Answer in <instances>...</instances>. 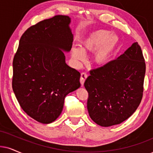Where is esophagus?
<instances>
[{
	"instance_id": "1",
	"label": "esophagus",
	"mask_w": 153,
	"mask_h": 153,
	"mask_svg": "<svg viewBox=\"0 0 153 153\" xmlns=\"http://www.w3.org/2000/svg\"><path fill=\"white\" fill-rule=\"evenodd\" d=\"M87 78H88V74H87L86 73L83 72V73H81L80 82L81 85H84V82H85V81Z\"/></svg>"
}]
</instances>
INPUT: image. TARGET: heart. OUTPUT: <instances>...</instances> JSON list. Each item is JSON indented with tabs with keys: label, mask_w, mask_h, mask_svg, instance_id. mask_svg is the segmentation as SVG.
Listing matches in <instances>:
<instances>
[{
	"label": "heart",
	"mask_w": 153,
	"mask_h": 153,
	"mask_svg": "<svg viewBox=\"0 0 153 153\" xmlns=\"http://www.w3.org/2000/svg\"><path fill=\"white\" fill-rule=\"evenodd\" d=\"M119 42V39L115 34H111L108 30H100L91 33L81 42V47L71 49V56L76 63H80L85 60V52H94V61L98 65H104L111 59Z\"/></svg>",
	"instance_id": "obj_1"
}]
</instances>
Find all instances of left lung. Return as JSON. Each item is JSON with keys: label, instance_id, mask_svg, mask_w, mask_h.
I'll list each match as a JSON object with an SVG mask.
<instances>
[{"label": "left lung", "instance_id": "left-lung-1", "mask_svg": "<svg viewBox=\"0 0 153 153\" xmlns=\"http://www.w3.org/2000/svg\"><path fill=\"white\" fill-rule=\"evenodd\" d=\"M90 73L84 85L92 121L108 127L128 119L140 104L143 92L146 63L138 42L117 59Z\"/></svg>", "mask_w": 153, "mask_h": 153}]
</instances>
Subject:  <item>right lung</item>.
Masks as SVG:
<instances>
[{
	"mask_svg": "<svg viewBox=\"0 0 153 153\" xmlns=\"http://www.w3.org/2000/svg\"><path fill=\"white\" fill-rule=\"evenodd\" d=\"M71 18L56 15L28 28L13 59V90L25 113L50 123L61 114L65 96L80 88V73L65 63L73 35Z\"/></svg>",
	"mask_w": 153,
	"mask_h": 153,
	"instance_id": "right-lung-1",
	"label": "right lung"
}]
</instances>
